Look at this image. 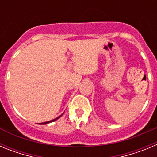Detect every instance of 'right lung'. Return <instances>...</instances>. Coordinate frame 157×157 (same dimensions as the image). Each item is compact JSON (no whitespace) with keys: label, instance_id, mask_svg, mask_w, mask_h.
Masks as SVG:
<instances>
[{"label":"right lung","instance_id":"1","mask_svg":"<svg viewBox=\"0 0 157 157\" xmlns=\"http://www.w3.org/2000/svg\"><path fill=\"white\" fill-rule=\"evenodd\" d=\"M63 115V114H62ZM61 115V116H62ZM61 116H59V117H57V118H56V119H54V120H50V121H48V122H45V123H40V124H41V125H43V124H47V123H52V122H54V121H56V120H58V119H59V117H61Z\"/></svg>","mask_w":157,"mask_h":157}]
</instances>
